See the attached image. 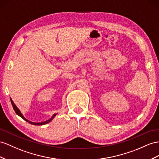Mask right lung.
<instances>
[{"instance_id":"right-lung-1","label":"right lung","mask_w":159,"mask_h":159,"mask_svg":"<svg viewBox=\"0 0 159 159\" xmlns=\"http://www.w3.org/2000/svg\"><path fill=\"white\" fill-rule=\"evenodd\" d=\"M10 99H11V104H12V105H13V109H14V110H15V113H17V114L19 116H20L21 117H22V118L24 120H25L26 121H27L28 123H30V124H33V125H44V124H48V123H49V122L50 121H51L54 118V117L57 115V113H55V114H54L52 116V117H51V118H50L49 120H46V121H42V122H33V121H30V120H27L25 117H24L23 116V114L21 113V111L19 110V108L16 106V105L14 103V102L13 101V100H12V99L11 98H10Z\"/></svg>"}]
</instances>
